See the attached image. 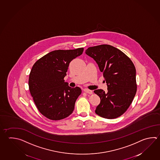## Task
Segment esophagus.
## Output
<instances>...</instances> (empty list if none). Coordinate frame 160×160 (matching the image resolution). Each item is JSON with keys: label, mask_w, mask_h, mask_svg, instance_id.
<instances>
[{"label": "esophagus", "mask_w": 160, "mask_h": 160, "mask_svg": "<svg viewBox=\"0 0 160 160\" xmlns=\"http://www.w3.org/2000/svg\"><path fill=\"white\" fill-rule=\"evenodd\" d=\"M84 92L86 93L89 94H92L93 93V92H92V91H91V90L87 89H84Z\"/></svg>", "instance_id": "esophagus-1"}]
</instances>
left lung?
Here are the masks:
<instances>
[{"instance_id":"obj_1","label":"left lung","mask_w":160,"mask_h":160,"mask_svg":"<svg viewBox=\"0 0 160 160\" xmlns=\"http://www.w3.org/2000/svg\"><path fill=\"white\" fill-rule=\"evenodd\" d=\"M85 53L96 62L108 85L107 93L94 91L101 100L95 112L102 118H118L126 112L136 93L134 64L122 51L109 45L90 47Z\"/></svg>"}]
</instances>
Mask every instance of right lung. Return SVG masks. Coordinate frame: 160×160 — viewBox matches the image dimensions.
Here are the masks:
<instances>
[{
    "instance_id": "1",
    "label": "right lung",
    "mask_w": 160,
    "mask_h": 160,
    "mask_svg": "<svg viewBox=\"0 0 160 160\" xmlns=\"http://www.w3.org/2000/svg\"><path fill=\"white\" fill-rule=\"evenodd\" d=\"M84 48L58 50L44 55L34 64L29 78V88L39 112L49 119L58 121L72 113L79 87L64 82L69 63L82 54Z\"/></svg>"
}]
</instances>
